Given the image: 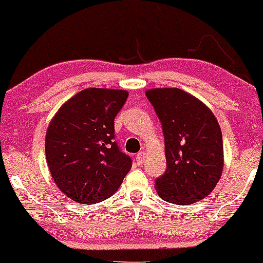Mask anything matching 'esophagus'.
I'll use <instances>...</instances> for the list:
<instances>
[{"mask_svg":"<svg viewBox=\"0 0 263 263\" xmlns=\"http://www.w3.org/2000/svg\"><path fill=\"white\" fill-rule=\"evenodd\" d=\"M143 160H145V154H143V152L138 153V156H136V163L141 165L143 163Z\"/></svg>","mask_w":263,"mask_h":263,"instance_id":"esophagus-1","label":"esophagus"}]
</instances>
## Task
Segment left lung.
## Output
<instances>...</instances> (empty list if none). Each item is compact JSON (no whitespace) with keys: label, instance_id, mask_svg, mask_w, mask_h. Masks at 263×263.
Listing matches in <instances>:
<instances>
[{"label":"left lung","instance_id":"8db88e82","mask_svg":"<svg viewBox=\"0 0 263 263\" xmlns=\"http://www.w3.org/2000/svg\"><path fill=\"white\" fill-rule=\"evenodd\" d=\"M163 127L167 167L156 179L164 201L192 204L210 195L222 174V135L204 104L179 88L146 91Z\"/></svg>","mask_w":263,"mask_h":263}]
</instances>
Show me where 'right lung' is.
<instances>
[{"instance_id":"obj_1","label":"right lung","mask_w":263,"mask_h":263,"mask_svg":"<svg viewBox=\"0 0 263 263\" xmlns=\"http://www.w3.org/2000/svg\"><path fill=\"white\" fill-rule=\"evenodd\" d=\"M128 98L123 89L86 88L67 100L50 122L45 156L56 185L70 200L109 199L132 168L115 141V117Z\"/></svg>"}]
</instances>
